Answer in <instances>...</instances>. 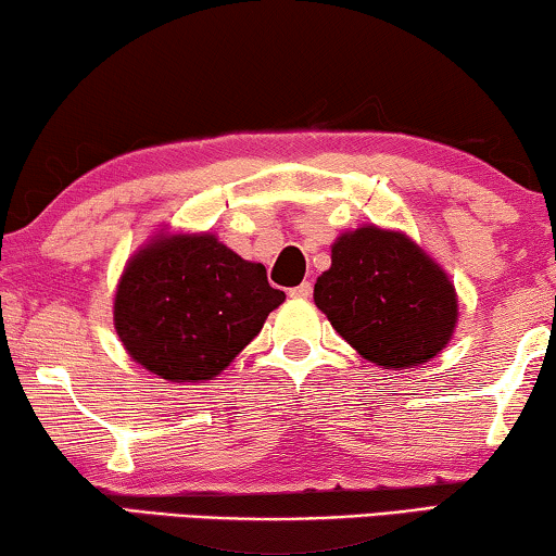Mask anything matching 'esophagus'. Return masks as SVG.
<instances>
[{"label":"esophagus","mask_w":556,"mask_h":556,"mask_svg":"<svg viewBox=\"0 0 556 556\" xmlns=\"http://www.w3.org/2000/svg\"><path fill=\"white\" fill-rule=\"evenodd\" d=\"M311 293H314V286H311L308 280H303L301 286H295V288H291V291H288L291 299H311Z\"/></svg>","instance_id":"obj_1"}]
</instances>
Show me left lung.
Instances as JSON below:
<instances>
[{
	"label": "left lung",
	"mask_w": 556,
	"mask_h": 556,
	"mask_svg": "<svg viewBox=\"0 0 556 556\" xmlns=\"http://www.w3.org/2000/svg\"><path fill=\"white\" fill-rule=\"evenodd\" d=\"M314 301L341 339L382 369H409L451 344L458 293L447 273L400 230L362 225L331 245Z\"/></svg>",
	"instance_id": "1"
}]
</instances>
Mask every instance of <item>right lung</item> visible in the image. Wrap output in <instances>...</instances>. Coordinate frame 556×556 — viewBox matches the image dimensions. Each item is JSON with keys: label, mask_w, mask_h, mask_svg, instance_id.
I'll return each mask as SVG.
<instances>
[{"label": "right lung", "mask_w": 556, "mask_h": 556, "mask_svg": "<svg viewBox=\"0 0 556 556\" xmlns=\"http://www.w3.org/2000/svg\"><path fill=\"white\" fill-rule=\"evenodd\" d=\"M286 301L261 263L212 232H156L128 257L113 326L128 356L166 382H207Z\"/></svg>", "instance_id": "right-lung-1"}]
</instances>
